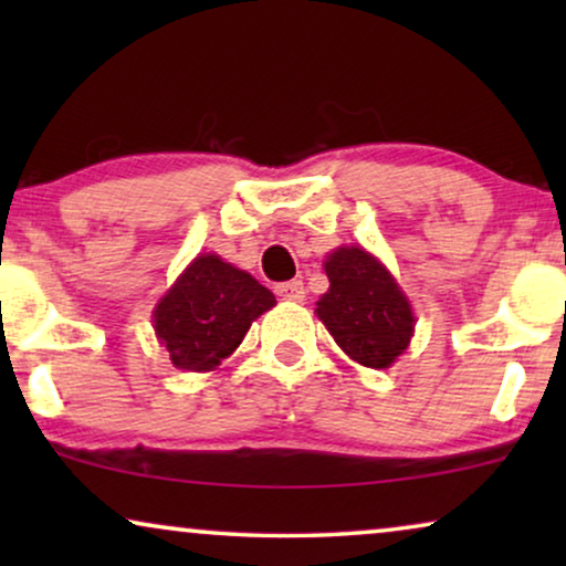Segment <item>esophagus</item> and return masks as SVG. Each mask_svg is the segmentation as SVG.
Wrapping results in <instances>:
<instances>
[{
    "label": "esophagus",
    "instance_id": "1",
    "mask_svg": "<svg viewBox=\"0 0 566 566\" xmlns=\"http://www.w3.org/2000/svg\"><path fill=\"white\" fill-rule=\"evenodd\" d=\"M275 293H277V296H281L283 301H304V296H306L304 283H301V281L277 283V285H275Z\"/></svg>",
    "mask_w": 566,
    "mask_h": 566
}]
</instances>
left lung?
<instances>
[{
	"label": "left lung",
	"mask_w": 566,
	"mask_h": 566,
	"mask_svg": "<svg viewBox=\"0 0 566 566\" xmlns=\"http://www.w3.org/2000/svg\"><path fill=\"white\" fill-rule=\"evenodd\" d=\"M329 291L316 316L335 343L366 368H389L415 332L412 306L394 275L363 247H339L324 260Z\"/></svg>",
	"instance_id": "obj_1"
}]
</instances>
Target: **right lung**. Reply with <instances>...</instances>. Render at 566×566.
Instances as JSON below:
<instances>
[{"instance_id": "1", "label": "right lung", "mask_w": 566, "mask_h": 566, "mask_svg": "<svg viewBox=\"0 0 566 566\" xmlns=\"http://www.w3.org/2000/svg\"><path fill=\"white\" fill-rule=\"evenodd\" d=\"M275 296L219 254H198L154 308V332L182 370H213Z\"/></svg>"}]
</instances>
